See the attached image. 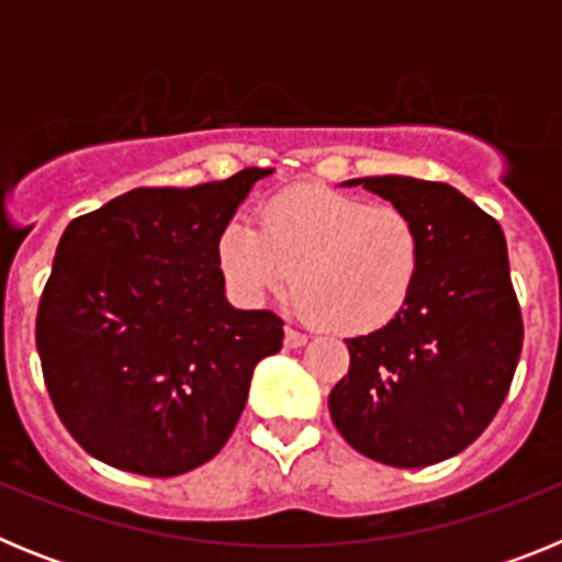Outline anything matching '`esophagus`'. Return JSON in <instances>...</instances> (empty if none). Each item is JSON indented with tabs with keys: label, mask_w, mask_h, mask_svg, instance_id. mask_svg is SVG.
<instances>
[{
	"label": "esophagus",
	"mask_w": 562,
	"mask_h": 562,
	"mask_svg": "<svg viewBox=\"0 0 562 562\" xmlns=\"http://www.w3.org/2000/svg\"><path fill=\"white\" fill-rule=\"evenodd\" d=\"M284 342H286V346H290V349H301V346H304V342H306V335H304V331L292 329V326H286Z\"/></svg>",
	"instance_id": "obj_1"
}]
</instances>
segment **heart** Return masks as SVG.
Instances as JSON below:
<instances>
[{
    "mask_svg": "<svg viewBox=\"0 0 562 562\" xmlns=\"http://www.w3.org/2000/svg\"><path fill=\"white\" fill-rule=\"evenodd\" d=\"M216 261L245 304L301 292V310L342 335L391 324L416 286L422 236L396 205L290 188L261 207V231L231 222L216 238Z\"/></svg>",
    "mask_w": 562,
    "mask_h": 562,
    "instance_id": "heart-1",
    "label": "heart"
}]
</instances>
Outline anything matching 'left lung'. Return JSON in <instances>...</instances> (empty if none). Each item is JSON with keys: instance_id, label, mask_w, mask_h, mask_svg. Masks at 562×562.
<instances>
[{"instance_id": "left-lung-1", "label": "left lung", "mask_w": 562, "mask_h": 562, "mask_svg": "<svg viewBox=\"0 0 562 562\" xmlns=\"http://www.w3.org/2000/svg\"><path fill=\"white\" fill-rule=\"evenodd\" d=\"M342 186H362L408 213L422 267L391 324L346 340L351 366L329 394L331 422L382 464H436L484 434L518 366L524 321L504 231L445 182L385 173Z\"/></svg>"}]
</instances>
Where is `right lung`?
<instances>
[{
    "mask_svg": "<svg viewBox=\"0 0 562 562\" xmlns=\"http://www.w3.org/2000/svg\"><path fill=\"white\" fill-rule=\"evenodd\" d=\"M272 168L193 188H134L78 216L42 292L36 346L49 400L103 464L171 479L225 448L284 321L236 310L216 238Z\"/></svg>",
    "mask_w": 562,
    "mask_h": 562,
    "instance_id": "1",
    "label": "right lung"
}]
</instances>
